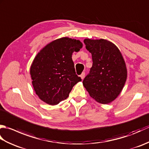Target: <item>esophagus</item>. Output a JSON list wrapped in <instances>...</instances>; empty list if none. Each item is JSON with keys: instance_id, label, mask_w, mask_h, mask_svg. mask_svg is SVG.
Returning a JSON list of instances; mask_svg holds the SVG:
<instances>
[{"instance_id": "esophagus-1", "label": "esophagus", "mask_w": 149, "mask_h": 149, "mask_svg": "<svg viewBox=\"0 0 149 149\" xmlns=\"http://www.w3.org/2000/svg\"><path fill=\"white\" fill-rule=\"evenodd\" d=\"M84 76H85V72H83V73H82V74H81V75H80V77H81L82 79H83Z\"/></svg>"}]
</instances>
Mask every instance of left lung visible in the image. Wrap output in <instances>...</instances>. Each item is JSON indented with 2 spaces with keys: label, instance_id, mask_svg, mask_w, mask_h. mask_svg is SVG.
Instances as JSON below:
<instances>
[{
  "label": "left lung",
  "instance_id": "1",
  "mask_svg": "<svg viewBox=\"0 0 149 149\" xmlns=\"http://www.w3.org/2000/svg\"><path fill=\"white\" fill-rule=\"evenodd\" d=\"M84 43L93 61L83 81L84 86L97 102L109 104L118 96L127 79L124 59L118 47L109 41L85 39Z\"/></svg>",
  "mask_w": 149,
  "mask_h": 149
}]
</instances>
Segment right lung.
<instances>
[{
    "mask_svg": "<svg viewBox=\"0 0 149 149\" xmlns=\"http://www.w3.org/2000/svg\"><path fill=\"white\" fill-rule=\"evenodd\" d=\"M83 47L79 40L61 38L47 45L36 55L30 74L34 90L40 99L56 105L69 95L81 78L75 73L72 55Z\"/></svg>",
    "mask_w": 149,
    "mask_h": 149,
    "instance_id": "add662e5",
    "label": "right lung"
}]
</instances>
